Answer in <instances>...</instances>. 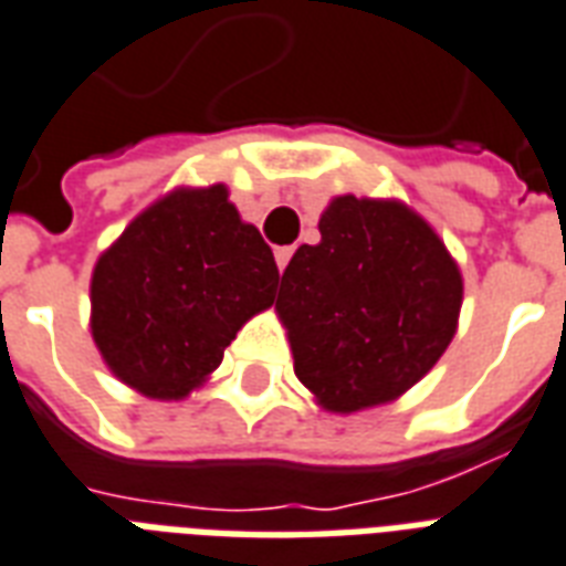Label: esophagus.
Wrapping results in <instances>:
<instances>
[{
	"instance_id": "esophagus-1",
	"label": "esophagus",
	"mask_w": 566,
	"mask_h": 566,
	"mask_svg": "<svg viewBox=\"0 0 566 566\" xmlns=\"http://www.w3.org/2000/svg\"><path fill=\"white\" fill-rule=\"evenodd\" d=\"M291 258H293L291 245H282V249H275V264H279V270H282V273H284V266L291 264Z\"/></svg>"
}]
</instances>
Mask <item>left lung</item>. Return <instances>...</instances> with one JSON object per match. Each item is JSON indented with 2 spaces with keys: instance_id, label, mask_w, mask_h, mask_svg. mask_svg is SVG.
Wrapping results in <instances>:
<instances>
[{
  "instance_id": "obj_1",
  "label": "left lung",
  "mask_w": 566,
  "mask_h": 566,
  "mask_svg": "<svg viewBox=\"0 0 566 566\" xmlns=\"http://www.w3.org/2000/svg\"><path fill=\"white\" fill-rule=\"evenodd\" d=\"M321 243L300 245L275 312L293 370L329 412L398 400L457 332L460 266L424 219L400 201L332 198Z\"/></svg>"
}]
</instances>
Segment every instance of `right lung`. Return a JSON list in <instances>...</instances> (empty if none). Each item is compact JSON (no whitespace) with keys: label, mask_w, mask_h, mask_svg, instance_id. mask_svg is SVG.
Returning <instances> with one entry per match:
<instances>
[{"label":"right lung","mask_w":566,"mask_h":566,"mask_svg":"<svg viewBox=\"0 0 566 566\" xmlns=\"http://www.w3.org/2000/svg\"><path fill=\"white\" fill-rule=\"evenodd\" d=\"M279 287L273 249L240 219L228 187H180L142 210L97 258L92 335L120 382L180 400Z\"/></svg>","instance_id":"obj_1"}]
</instances>
